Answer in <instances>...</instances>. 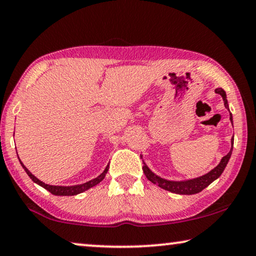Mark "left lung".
I'll return each instance as SVG.
<instances>
[{"label": "left lung", "mask_w": 256, "mask_h": 256, "mask_svg": "<svg viewBox=\"0 0 256 256\" xmlns=\"http://www.w3.org/2000/svg\"><path fill=\"white\" fill-rule=\"evenodd\" d=\"M214 91H216V94H220L222 97H223L224 105L228 110L226 94H225V91L222 88H218ZM230 116H230V119H231V122H232V114L230 113ZM231 143H232V148H233V138L231 140ZM232 148H231V150H230V152L222 158L220 164H218L216 168L212 170V171L206 173V176H203L196 178V179H192V180H187V181H168V180L162 179V178L154 176V174L150 171L149 168H148L146 164L143 165L142 168H143V172H144V174H146V176L148 178V179H149L151 182L157 184L159 187L162 188V190L176 192V194H182V195L196 194V192H202L206 187H208L209 184L212 182V181H214L217 178L220 176V174L223 173L224 168H226V164H228L230 157H231Z\"/></svg>", "instance_id": "left-lung-1"}]
</instances>
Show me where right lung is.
I'll return each instance as SVG.
<instances>
[{"label": "right lung", "mask_w": 256, "mask_h": 256, "mask_svg": "<svg viewBox=\"0 0 256 256\" xmlns=\"http://www.w3.org/2000/svg\"><path fill=\"white\" fill-rule=\"evenodd\" d=\"M20 164H22V166H23V168L25 170V172L28 173V176L31 178V179L34 181L36 184H40V186L45 188V190H47L48 192H50L52 194H54V195H62V196L77 195V194H80V192H85L86 190H88V188L96 186V184L100 182V181L104 179V178H105L106 173H107V171H108V168H110V166L107 165V168H105V171H104L100 174V176H97L94 180H90V181H88V182L82 184H75V186H50V184H47L45 182H42V181H40L39 179H36V178L33 176V174L30 172L26 168H25L24 164L22 162H20Z\"/></svg>", "instance_id": "add662e5"}]
</instances>
